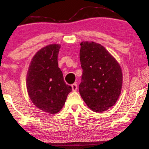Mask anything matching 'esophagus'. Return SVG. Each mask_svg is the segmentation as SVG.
Returning a JSON list of instances; mask_svg holds the SVG:
<instances>
[{"label":"esophagus","mask_w":149,"mask_h":149,"mask_svg":"<svg viewBox=\"0 0 149 149\" xmlns=\"http://www.w3.org/2000/svg\"><path fill=\"white\" fill-rule=\"evenodd\" d=\"M71 88H72V90L73 92L77 91V89H78V85H77L76 83H73V84L71 85Z\"/></svg>","instance_id":"esophagus-1"}]
</instances>
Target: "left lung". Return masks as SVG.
Wrapping results in <instances>:
<instances>
[{"mask_svg":"<svg viewBox=\"0 0 149 149\" xmlns=\"http://www.w3.org/2000/svg\"><path fill=\"white\" fill-rule=\"evenodd\" d=\"M80 45V96L93 111H105L116 104L120 95L122 70L115 58L100 44L85 41Z\"/></svg>","mask_w":149,"mask_h":149,"instance_id":"left-lung-1","label":"left lung"}]
</instances>
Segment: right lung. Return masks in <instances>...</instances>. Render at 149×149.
Wrapping results in <instances>:
<instances>
[{
  "label": "right lung",
  "instance_id": "obj_1",
  "mask_svg": "<svg viewBox=\"0 0 149 149\" xmlns=\"http://www.w3.org/2000/svg\"><path fill=\"white\" fill-rule=\"evenodd\" d=\"M60 45L52 44L40 49L34 55L26 76V88L34 105L50 114L64 107L72 88L66 85L58 67Z\"/></svg>",
  "mask_w": 149,
  "mask_h": 149
}]
</instances>
